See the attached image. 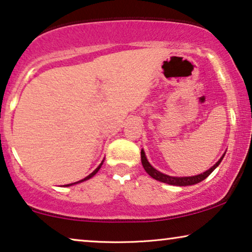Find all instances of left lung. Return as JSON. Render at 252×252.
<instances>
[{
  "label": "left lung",
  "instance_id": "obj_1",
  "mask_svg": "<svg viewBox=\"0 0 252 252\" xmlns=\"http://www.w3.org/2000/svg\"><path fill=\"white\" fill-rule=\"evenodd\" d=\"M223 156H225V154L222 155V157L220 158V159L217 161V163L213 165L211 168H209V170L205 171L204 173L194 175V177H171V175L161 173V172L157 171L156 168H154L153 166H151L150 163L147 159L144 151L141 150V161H142V165H143L144 170H146L147 173L149 174L151 178H154L155 180H158L160 182H164V184H168L172 186H191V185H196V184H198V182L203 181L205 178H208L209 175L211 174L213 171H215V168L218 166V165L220 164V161L222 160Z\"/></svg>",
  "mask_w": 252,
  "mask_h": 252
}]
</instances>
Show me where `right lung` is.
<instances>
[{
    "label": "right lung",
    "instance_id": "right-lung-1",
    "mask_svg": "<svg viewBox=\"0 0 252 252\" xmlns=\"http://www.w3.org/2000/svg\"><path fill=\"white\" fill-rule=\"evenodd\" d=\"M103 161H104V160H103ZM103 161H102V163H101V164H99V165H98V167H97V168H96V170H95L94 172H92V173L88 175V177H86V178H84V179H82V180H80V181H77V182H74V184H70V185H66V187H68V186H72V185H75V184H79V182L86 181V180H88V179H91L92 177H94V175H95V174H96V173H97V172H98V170H99V168H101V166H102V164H103Z\"/></svg>",
    "mask_w": 252,
    "mask_h": 252
}]
</instances>
